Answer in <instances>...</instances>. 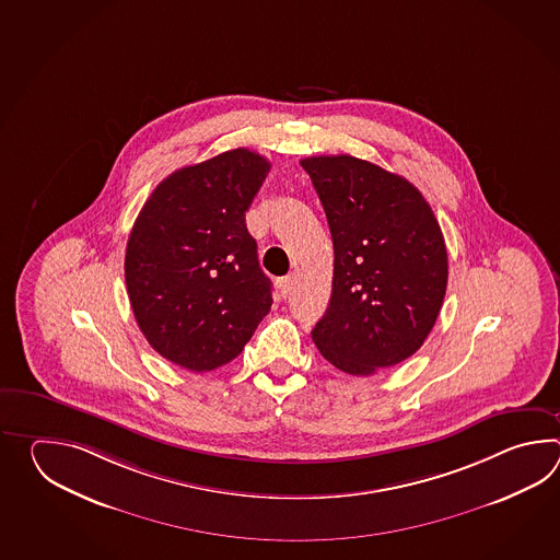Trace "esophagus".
I'll return each mask as SVG.
<instances>
[{
  "instance_id": "34e87169",
  "label": "esophagus",
  "mask_w": 560,
  "mask_h": 560,
  "mask_svg": "<svg viewBox=\"0 0 560 560\" xmlns=\"http://www.w3.org/2000/svg\"><path fill=\"white\" fill-rule=\"evenodd\" d=\"M278 285H280V294H282V298L290 296L292 290H294V276H285V278H282V280L278 282Z\"/></svg>"
}]
</instances>
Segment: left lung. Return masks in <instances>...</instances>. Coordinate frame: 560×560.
I'll list each match as a JSON object with an SVG mask.
<instances>
[{"label": "left lung", "mask_w": 560, "mask_h": 560, "mask_svg": "<svg viewBox=\"0 0 560 560\" xmlns=\"http://www.w3.org/2000/svg\"><path fill=\"white\" fill-rule=\"evenodd\" d=\"M332 234L330 304L312 330L322 357L370 376L412 357L439 318L448 256L408 179L354 155L304 158Z\"/></svg>", "instance_id": "1"}]
</instances>
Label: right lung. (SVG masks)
I'll return each mask as SVG.
<instances>
[{
    "mask_svg": "<svg viewBox=\"0 0 560 560\" xmlns=\"http://www.w3.org/2000/svg\"><path fill=\"white\" fill-rule=\"evenodd\" d=\"M270 172L236 148L162 179L126 248L131 310L158 354L191 372L224 366L272 306L246 210Z\"/></svg>",
    "mask_w": 560,
    "mask_h": 560,
    "instance_id": "obj_1",
    "label": "right lung"
}]
</instances>
